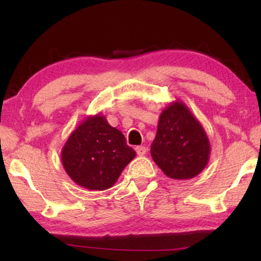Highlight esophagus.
<instances>
[{
  "mask_svg": "<svg viewBox=\"0 0 261 261\" xmlns=\"http://www.w3.org/2000/svg\"><path fill=\"white\" fill-rule=\"evenodd\" d=\"M136 152H137V154H138L139 156H141V155H144V154H146L147 148L145 147V146H137L136 147Z\"/></svg>",
  "mask_w": 261,
  "mask_h": 261,
  "instance_id": "esophagus-1",
  "label": "esophagus"
}]
</instances>
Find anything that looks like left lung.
I'll return each instance as SVG.
<instances>
[{"instance_id":"left-lung-1","label":"left lung","mask_w":261,"mask_h":261,"mask_svg":"<svg viewBox=\"0 0 261 261\" xmlns=\"http://www.w3.org/2000/svg\"><path fill=\"white\" fill-rule=\"evenodd\" d=\"M210 139L201 123L187 105L176 100L162 110L151 155L158 167L173 179L196 177L210 160Z\"/></svg>"}]
</instances>
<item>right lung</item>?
I'll return each instance as SVG.
<instances>
[{"mask_svg":"<svg viewBox=\"0 0 261 261\" xmlns=\"http://www.w3.org/2000/svg\"><path fill=\"white\" fill-rule=\"evenodd\" d=\"M136 152L100 113L84 118L62 147L65 173L79 187L103 191L117 182Z\"/></svg>","mask_w":261,"mask_h":261,"instance_id":"add662e5","label":"right lung"}]
</instances>
